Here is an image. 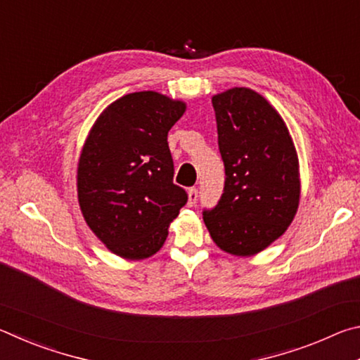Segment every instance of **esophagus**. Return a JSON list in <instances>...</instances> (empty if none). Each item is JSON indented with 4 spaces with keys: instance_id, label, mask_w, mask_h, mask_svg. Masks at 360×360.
<instances>
[{
    "instance_id": "obj_1",
    "label": "esophagus",
    "mask_w": 360,
    "mask_h": 360,
    "mask_svg": "<svg viewBox=\"0 0 360 360\" xmlns=\"http://www.w3.org/2000/svg\"><path fill=\"white\" fill-rule=\"evenodd\" d=\"M197 200H198V188L191 187L188 188V206H195Z\"/></svg>"
}]
</instances>
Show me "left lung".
Here are the masks:
<instances>
[{
	"instance_id": "8db88e82",
	"label": "left lung",
	"mask_w": 360,
	"mask_h": 360,
	"mask_svg": "<svg viewBox=\"0 0 360 360\" xmlns=\"http://www.w3.org/2000/svg\"><path fill=\"white\" fill-rule=\"evenodd\" d=\"M212 108L225 181L203 221L225 252L257 254L284 233L298 208L294 143L281 115L254 90H227L212 96Z\"/></svg>"
}]
</instances>
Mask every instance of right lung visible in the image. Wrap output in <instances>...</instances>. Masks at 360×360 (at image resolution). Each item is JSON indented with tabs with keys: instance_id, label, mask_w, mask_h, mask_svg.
<instances>
[{
	"instance_id": "1",
	"label": "right lung",
	"mask_w": 360,
	"mask_h": 360,
	"mask_svg": "<svg viewBox=\"0 0 360 360\" xmlns=\"http://www.w3.org/2000/svg\"><path fill=\"white\" fill-rule=\"evenodd\" d=\"M184 111V103L157 92L125 95L105 109L85 141L77 168L79 205L85 222L114 254H155L187 203V192L173 182L167 141Z\"/></svg>"
}]
</instances>
